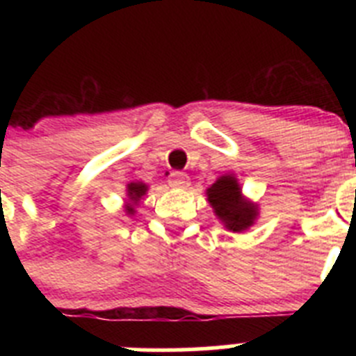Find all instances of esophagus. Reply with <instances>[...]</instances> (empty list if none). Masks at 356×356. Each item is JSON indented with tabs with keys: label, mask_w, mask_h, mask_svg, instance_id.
<instances>
[{
	"label": "esophagus",
	"mask_w": 356,
	"mask_h": 356,
	"mask_svg": "<svg viewBox=\"0 0 356 356\" xmlns=\"http://www.w3.org/2000/svg\"><path fill=\"white\" fill-rule=\"evenodd\" d=\"M168 184L175 188H185L188 184H191V180H188V176L185 175V172L172 171L168 178Z\"/></svg>",
	"instance_id": "1"
}]
</instances>
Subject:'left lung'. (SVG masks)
Listing matches in <instances>:
<instances>
[{
	"instance_id": "obj_1",
	"label": "left lung",
	"mask_w": 356,
	"mask_h": 356,
	"mask_svg": "<svg viewBox=\"0 0 356 356\" xmlns=\"http://www.w3.org/2000/svg\"><path fill=\"white\" fill-rule=\"evenodd\" d=\"M207 196L217 219L229 232H244L257 221L259 207L242 196L241 185L234 175L219 176L216 184L207 188Z\"/></svg>"
}]
</instances>
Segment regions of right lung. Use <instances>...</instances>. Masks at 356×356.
<instances>
[{"mask_svg":"<svg viewBox=\"0 0 356 356\" xmlns=\"http://www.w3.org/2000/svg\"><path fill=\"white\" fill-rule=\"evenodd\" d=\"M147 191V185L143 184V181H134V184H128V188H127V193H128V197H130V201H134V203H137V201L140 200V197L146 194ZM127 212L128 213H134V205L131 203H128L127 205Z\"/></svg>","mask_w":356,"mask_h":356,"instance_id":"right-lung-1","label":"right lung"}]
</instances>
